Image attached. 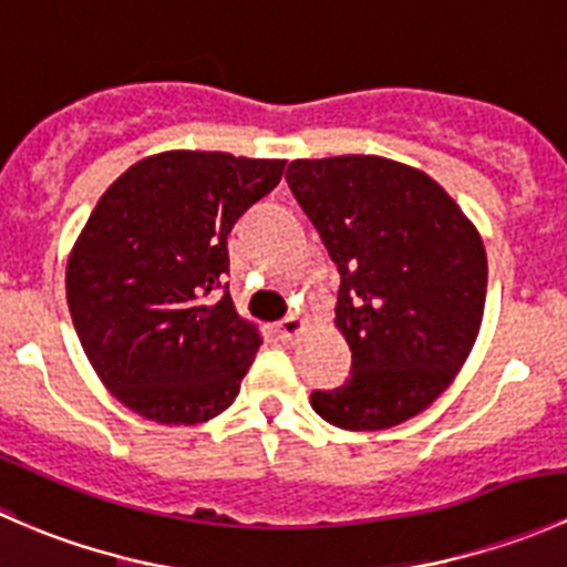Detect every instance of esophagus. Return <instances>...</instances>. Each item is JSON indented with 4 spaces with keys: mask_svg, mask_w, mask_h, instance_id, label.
<instances>
[{
    "mask_svg": "<svg viewBox=\"0 0 567 567\" xmlns=\"http://www.w3.org/2000/svg\"><path fill=\"white\" fill-rule=\"evenodd\" d=\"M301 331H305V320L299 316H288L277 323V334L282 342H293Z\"/></svg>",
    "mask_w": 567,
    "mask_h": 567,
    "instance_id": "1",
    "label": "esophagus"
}]
</instances>
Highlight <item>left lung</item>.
<instances>
[{
    "label": "left lung",
    "mask_w": 567,
    "mask_h": 567,
    "mask_svg": "<svg viewBox=\"0 0 567 567\" xmlns=\"http://www.w3.org/2000/svg\"><path fill=\"white\" fill-rule=\"evenodd\" d=\"M285 177L337 262L334 326L351 348V379L312 392V409L342 431L400 425L472 353L488 288L483 238L431 175L392 158H296Z\"/></svg>",
    "instance_id": "8db88e82"
}]
</instances>
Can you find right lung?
Here are the masks:
<instances>
[{
	"label": "right lung",
	"mask_w": 567,
	"mask_h": 567,
	"mask_svg": "<svg viewBox=\"0 0 567 567\" xmlns=\"http://www.w3.org/2000/svg\"><path fill=\"white\" fill-rule=\"evenodd\" d=\"M282 169V158L156 153L101 194L79 233L65 268L79 342L106 390L145 420L199 425L241 390L262 337L219 296L227 236Z\"/></svg>",
	"instance_id": "obj_1"
}]
</instances>
